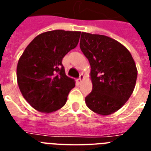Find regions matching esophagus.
<instances>
[{
  "label": "esophagus",
  "instance_id": "34e87169",
  "mask_svg": "<svg viewBox=\"0 0 151 151\" xmlns=\"http://www.w3.org/2000/svg\"><path fill=\"white\" fill-rule=\"evenodd\" d=\"M83 78H84V74H83V73H81L80 77H79V78L78 79V82H79V83L81 82V81L83 80Z\"/></svg>",
  "mask_w": 151,
  "mask_h": 151
}]
</instances>
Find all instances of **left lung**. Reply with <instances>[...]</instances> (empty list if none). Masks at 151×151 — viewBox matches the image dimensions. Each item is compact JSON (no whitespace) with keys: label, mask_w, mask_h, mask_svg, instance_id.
Wrapping results in <instances>:
<instances>
[{"label":"left lung","mask_w":151,"mask_h":151,"mask_svg":"<svg viewBox=\"0 0 151 151\" xmlns=\"http://www.w3.org/2000/svg\"><path fill=\"white\" fill-rule=\"evenodd\" d=\"M80 48L89 61L92 80L85 103L93 112L111 114L133 92L137 78L134 59L124 46L104 35L81 33Z\"/></svg>","instance_id":"obj_1"}]
</instances>
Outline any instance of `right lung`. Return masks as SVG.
I'll use <instances>...</instances> for the list:
<instances>
[{"mask_svg": "<svg viewBox=\"0 0 151 151\" xmlns=\"http://www.w3.org/2000/svg\"><path fill=\"white\" fill-rule=\"evenodd\" d=\"M81 32L61 29L45 32L29 44L17 65L19 88L25 99L40 112L63 107L74 80L65 73L62 60L77 47Z\"/></svg>", "mask_w": 151, "mask_h": 151, "instance_id": "right-lung-1", "label": "right lung"}]
</instances>
